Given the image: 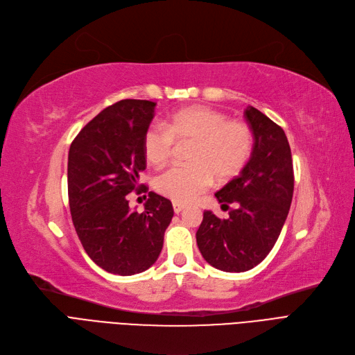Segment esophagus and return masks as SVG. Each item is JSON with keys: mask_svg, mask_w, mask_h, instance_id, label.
<instances>
[{"mask_svg": "<svg viewBox=\"0 0 355 355\" xmlns=\"http://www.w3.org/2000/svg\"><path fill=\"white\" fill-rule=\"evenodd\" d=\"M184 208H187V207H184L183 204H178V202H175V204H173V211H175L176 214L182 212Z\"/></svg>", "mask_w": 355, "mask_h": 355, "instance_id": "1", "label": "esophagus"}]
</instances>
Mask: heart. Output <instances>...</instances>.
<instances>
[{
    "instance_id": "heart-1",
    "label": "heart",
    "mask_w": 355,
    "mask_h": 355,
    "mask_svg": "<svg viewBox=\"0 0 355 355\" xmlns=\"http://www.w3.org/2000/svg\"><path fill=\"white\" fill-rule=\"evenodd\" d=\"M175 143H192L188 153L189 166L167 168L157 176L155 187L178 204H189L204 193L214 182H227L237 176L247 164L254 139L243 121L214 108L195 105L168 114L163 127L151 124L143 136L146 160L163 167L171 159Z\"/></svg>"
}]
</instances>
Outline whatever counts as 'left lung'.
<instances>
[{
	"label": "left lung",
	"mask_w": 355,
	"mask_h": 355,
	"mask_svg": "<svg viewBox=\"0 0 355 355\" xmlns=\"http://www.w3.org/2000/svg\"><path fill=\"white\" fill-rule=\"evenodd\" d=\"M244 116L254 137L251 157L241 173L215 193L230 218L204 212L196 232L202 257L230 273L247 272L261 263L279 239L293 196V163L280 125L254 107Z\"/></svg>",
	"instance_id": "1"
}]
</instances>
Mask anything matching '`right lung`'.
<instances>
[{
	"mask_svg": "<svg viewBox=\"0 0 355 355\" xmlns=\"http://www.w3.org/2000/svg\"><path fill=\"white\" fill-rule=\"evenodd\" d=\"M155 107L146 99L118 101L83 127L69 148L67 193L76 234L91 260L112 275L131 276L153 266L173 216L172 202L155 192L141 214L131 211L127 199L140 188L143 136Z\"/></svg>",
	"mask_w": 355,
	"mask_h": 355,
	"instance_id": "add662e5",
	"label": "right lung"
}]
</instances>
